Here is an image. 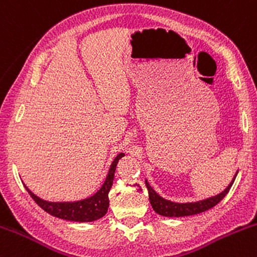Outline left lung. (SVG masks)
Returning a JSON list of instances; mask_svg holds the SVG:
<instances>
[{
	"label": "left lung",
	"instance_id": "8db88e82",
	"mask_svg": "<svg viewBox=\"0 0 257 257\" xmlns=\"http://www.w3.org/2000/svg\"><path fill=\"white\" fill-rule=\"evenodd\" d=\"M237 172H239V169L236 171V173H235L234 178L231 179L229 186H227L221 193H219V194L216 195H213V197L205 198V199L197 200V202H188V203H177V202H172V200L165 199V198L161 197V195L158 194L152 187H151V184L148 183L146 179V187L148 189L150 203L156 213L163 216H169V218H181V216L195 215V214L203 213V211H207L209 209L215 207V205L218 204L224 197H225L227 193H229L230 188H231L235 178H236Z\"/></svg>",
	"mask_w": 257,
	"mask_h": 257
}]
</instances>
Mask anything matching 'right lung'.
<instances>
[{
	"mask_svg": "<svg viewBox=\"0 0 257 257\" xmlns=\"http://www.w3.org/2000/svg\"><path fill=\"white\" fill-rule=\"evenodd\" d=\"M123 156H125L123 153H118L116 156L115 160L111 163L109 173H107L101 188L95 194L85 198V199L76 200V202H48V200L37 197L33 192H31L27 186H25V188L32 197V199L50 215L64 219V220L90 223V221L102 218L106 214L107 209H109V192L111 186H112L116 166H117L118 160H121Z\"/></svg>",
	"mask_w": 257,
	"mask_h": 257,
	"instance_id": "add662e5",
	"label": "right lung"
}]
</instances>
